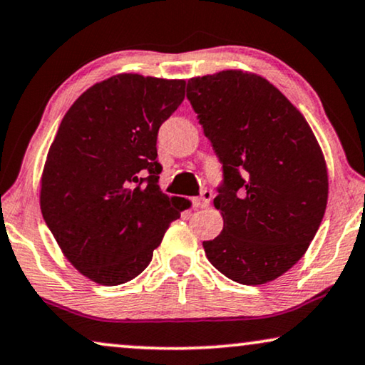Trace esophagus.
Instances as JSON below:
<instances>
[{"mask_svg":"<svg viewBox=\"0 0 365 365\" xmlns=\"http://www.w3.org/2000/svg\"><path fill=\"white\" fill-rule=\"evenodd\" d=\"M211 197H212V192L207 191V189H206V191L201 192V196L194 199V206L199 207V209L207 207L209 206V201H211Z\"/></svg>","mask_w":365,"mask_h":365,"instance_id":"esophagus-1","label":"esophagus"}]
</instances>
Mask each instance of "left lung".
<instances>
[{
  "label": "left lung",
  "mask_w": 365,
  "mask_h": 365,
  "mask_svg": "<svg viewBox=\"0 0 365 365\" xmlns=\"http://www.w3.org/2000/svg\"><path fill=\"white\" fill-rule=\"evenodd\" d=\"M187 99L224 171L214 197L224 226L202 242L206 257L239 284L271 282L306 254L322 222V149L302 113L256 73L191 78Z\"/></svg>",
  "instance_id": "8db88e82"
}]
</instances>
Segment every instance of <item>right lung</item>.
Here are the masks:
<instances>
[{"label":"right lung","instance_id":"add662e5","mask_svg":"<svg viewBox=\"0 0 365 365\" xmlns=\"http://www.w3.org/2000/svg\"><path fill=\"white\" fill-rule=\"evenodd\" d=\"M184 88V79L114 74L86 89L59 124L39 206L64 257L89 281L119 286L139 276L184 211L181 197L159 189L156 149Z\"/></svg>","mask_w":365,"mask_h":365}]
</instances>
